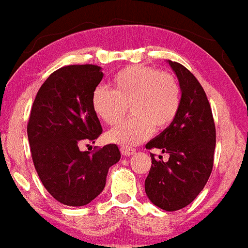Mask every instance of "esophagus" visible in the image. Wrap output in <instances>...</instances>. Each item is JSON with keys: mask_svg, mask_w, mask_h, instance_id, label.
<instances>
[{"mask_svg": "<svg viewBox=\"0 0 248 248\" xmlns=\"http://www.w3.org/2000/svg\"><path fill=\"white\" fill-rule=\"evenodd\" d=\"M120 152H121V154L124 156H131V155H133V154H135L136 150L132 149V148L121 147V148H120Z\"/></svg>", "mask_w": 248, "mask_h": 248, "instance_id": "obj_1", "label": "esophagus"}]
</instances>
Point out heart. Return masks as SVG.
Instances as JSON below:
<instances>
[{
    "label": "heart",
    "instance_id": "obj_1",
    "mask_svg": "<svg viewBox=\"0 0 248 248\" xmlns=\"http://www.w3.org/2000/svg\"><path fill=\"white\" fill-rule=\"evenodd\" d=\"M112 89L100 87L93 92L92 108L108 124L124 117L129 106L132 116L106 133L110 143L132 147L147 140L156 129L175 121L181 106V89L173 76L143 64H132L117 72Z\"/></svg>",
    "mask_w": 248,
    "mask_h": 248
}]
</instances>
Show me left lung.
<instances>
[{"instance_id":"1","label":"left lung","mask_w":248,"mask_h":248,"mask_svg":"<svg viewBox=\"0 0 248 248\" xmlns=\"http://www.w3.org/2000/svg\"><path fill=\"white\" fill-rule=\"evenodd\" d=\"M181 88V106L176 119L154 140L147 149L168 153L155 159L150 153L152 166L144 182L152 203L168 212L185 208L204 188L213 169L215 124L212 108L197 78L177 62L169 61Z\"/></svg>"}]
</instances>
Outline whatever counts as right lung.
Masks as SVG:
<instances>
[{
	"label": "right lung",
	"instance_id": "obj_1",
	"mask_svg": "<svg viewBox=\"0 0 248 248\" xmlns=\"http://www.w3.org/2000/svg\"><path fill=\"white\" fill-rule=\"evenodd\" d=\"M101 79L95 64L59 68L43 83L30 111L27 131L34 166L48 193L64 205L80 207L98 197L108 168L121 158L116 144L79 149L103 132L92 108Z\"/></svg>",
	"mask_w": 248,
	"mask_h": 248
}]
</instances>
